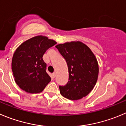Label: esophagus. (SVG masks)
Returning <instances> with one entry per match:
<instances>
[{
  "label": "esophagus",
  "instance_id": "obj_1",
  "mask_svg": "<svg viewBox=\"0 0 126 126\" xmlns=\"http://www.w3.org/2000/svg\"><path fill=\"white\" fill-rule=\"evenodd\" d=\"M56 73H53L52 74V76H53V78H55V77H56Z\"/></svg>",
  "mask_w": 126,
  "mask_h": 126
}]
</instances>
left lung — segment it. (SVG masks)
Listing matches in <instances>:
<instances>
[{
	"label": "left lung",
	"instance_id": "1",
	"mask_svg": "<svg viewBox=\"0 0 126 126\" xmlns=\"http://www.w3.org/2000/svg\"><path fill=\"white\" fill-rule=\"evenodd\" d=\"M63 56L68 68L69 81L65 86H60L63 97L78 100L86 96L97 82L99 66L91 49L79 41L58 44L56 46Z\"/></svg>",
	"mask_w": 126,
	"mask_h": 126
}]
</instances>
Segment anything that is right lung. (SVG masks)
<instances>
[{
    "label": "right lung",
    "instance_id": "add662e5",
    "mask_svg": "<svg viewBox=\"0 0 126 126\" xmlns=\"http://www.w3.org/2000/svg\"><path fill=\"white\" fill-rule=\"evenodd\" d=\"M56 44L53 40L42 35L34 36L22 43L14 52L12 70L15 83L29 93H41L51 81L47 71L43 55Z\"/></svg>",
    "mask_w": 126,
    "mask_h": 126
}]
</instances>
